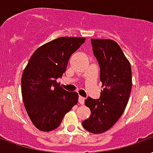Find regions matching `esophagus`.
I'll return each instance as SVG.
<instances>
[{"instance_id": "obj_1", "label": "esophagus", "mask_w": 153, "mask_h": 153, "mask_svg": "<svg viewBox=\"0 0 153 153\" xmlns=\"http://www.w3.org/2000/svg\"><path fill=\"white\" fill-rule=\"evenodd\" d=\"M84 100H85V98L84 97H81V96H79V104H81V105H83L84 104Z\"/></svg>"}]
</instances>
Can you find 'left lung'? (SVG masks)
I'll return each instance as SVG.
<instances>
[{
  "label": "left lung",
  "instance_id": "1",
  "mask_svg": "<svg viewBox=\"0 0 153 153\" xmlns=\"http://www.w3.org/2000/svg\"><path fill=\"white\" fill-rule=\"evenodd\" d=\"M91 41L100 68L103 90L100 99L85 100L91 115L82 124L89 132L101 134L117 123L126 107L132 87L131 66L117 42L108 39Z\"/></svg>",
  "mask_w": 153,
  "mask_h": 153
}]
</instances>
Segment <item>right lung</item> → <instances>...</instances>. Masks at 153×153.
I'll return each instance as SVG.
<instances>
[{
  "mask_svg": "<svg viewBox=\"0 0 153 153\" xmlns=\"http://www.w3.org/2000/svg\"><path fill=\"white\" fill-rule=\"evenodd\" d=\"M85 38L59 37L39 47L22 72V100L36 128L48 132L57 128L65 114L78 103L79 94L60 87L56 79L63 74L72 54Z\"/></svg>",
  "mask_w": 153,
  "mask_h": 153,
  "instance_id": "1",
  "label": "right lung"
}]
</instances>
